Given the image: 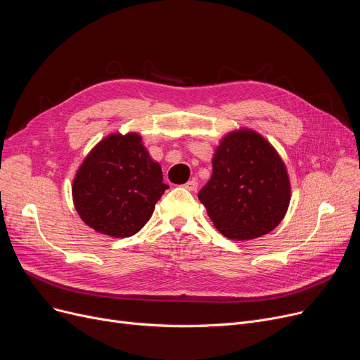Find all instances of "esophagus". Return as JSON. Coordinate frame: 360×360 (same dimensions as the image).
<instances>
[{
	"instance_id": "esophagus-1",
	"label": "esophagus",
	"mask_w": 360,
	"mask_h": 360,
	"mask_svg": "<svg viewBox=\"0 0 360 360\" xmlns=\"http://www.w3.org/2000/svg\"><path fill=\"white\" fill-rule=\"evenodd\" d=\"M184 187L187 191H191V192H195L196 189H198V181L193 179V180H189L187 181L186 184H184Z\"/></svg>"
}]
</instances>
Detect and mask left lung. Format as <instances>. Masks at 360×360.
Instances as JSON below:
<instances>
[{"instance_id":"1","label":"left lung","mask_w":360,"mask_h":360,"mask_svg":"<svg viewBox=\"0 0 360 360\" xmlns=\"http://www.w3.org/2000/svg\"><path fill=\"white\" fill-rule=\"evenodd\" d=\"M198 198L222 236L252 240L283 221L292 184L277 149L261 133L243 127L221 138L212 176Z\"/></svg>"}]
</instances>
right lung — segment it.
I'll return each mask as SVG.
<instances>
[{
    "label": "right lung",
    "instance_id": "obj_1",
    "mask_svg": "<svg viewBox=\"0 0 360 360\" xmlns=\"http://www.w3.org/2000/svg\"><path fill=\"white\" fill-rule=\"evenodd\" d=\"M168 186L142 136L111 133L84 157L72 186L75 208L96 233L122 238L149 221Z\"/></svg>",
    "mask_w": 360,
    "mask_h": 360
}]
</instances>
